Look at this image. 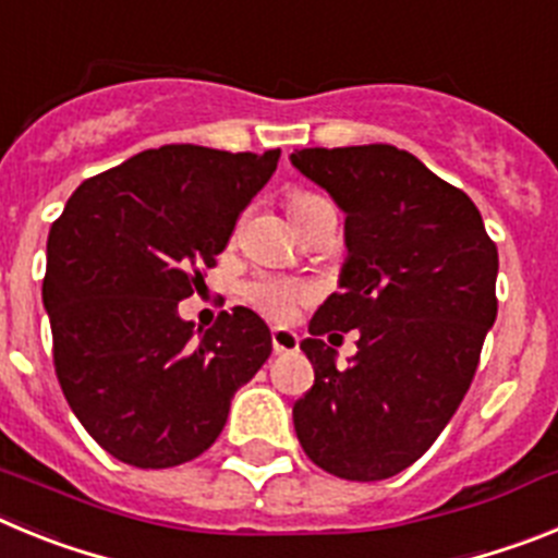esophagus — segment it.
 <instances>
[{
    "instance_id": "obj_1",
    "label": "esophagus",
    "mask_w": 558,
    "mask_h": 558,
    "mask_svg": "<svg viewBox=\"0 0 558 558\" xmlns=\"http://www.w3.org/2000/svg\"><path fill=\"white\" fill-rule=\"evenodd\" d=\"M270 343H274V352L276 354H284V352H295L299 349V335L293 329H274L270 332Z\"/></svg>"
}]
</instances>
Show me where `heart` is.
Wrapping results in <instances>:
<instances>
[{"label": "heart", "mask_w": 558, "mask_h": 558, "mask_svg": "<svg viewBox=\"0 0 558 558\" xmlns=\"http://www.w3.org/2000/svg\"><path fill=\"white\" fill-rule=\"evenodd\" d=\"M315 198H318V195L299 192V195H293V201H290V211L310 204V201ZM243 293L259 313H265L268 318H274V322H284V318L293 315L295 304L302 302V299H307L310 284L293 282V279H279V276H256V279H251V282L245 284Z\"/></svg>", "instance_id": "1"}]
</instances>
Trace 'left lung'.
I'll return each instance as SVG.
<instances>
[{
  "mask_svg": "<svg viewBox=\"0 0 558 558\" xmlns=\"http://www.w3.org/2000/svg\"><path fill=\"white\" fill-rule=\"evenodd\" d=\"M302 175L347 215V259L310 322L302 352L315 383L293 405L313 463L383 481L425 456L470 391L497 318V245L470 195L393 145L304 147ZM357 328L347 367L320 340Z\"/></svg>",
  "mask_w": 558,
  "mask_h": 558,
  "instance_id": "obj_1",
  "label": "left lung"
}]
</instances>
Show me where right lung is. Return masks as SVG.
Here are the masks:
<instances>
[{"label": "right lung", "instance_id": "add662e5", "mask_svg": "<svg viewBox=\"0 0 558 558\" xmlns=\"http://www.w3.org/2000/svg\"><path fill=\"white\" fill-rule=\"evenodd\" d=\"M279 156L142 150L83 181L49 229L41 295L58 383L117 461L167 470L198 458L268 360L270 329L254 310L195 329L179 302L204 282L201 268L229 245Z\"/></svg>", "mask_w": 558, "mask_h": 558}]
</instances>
